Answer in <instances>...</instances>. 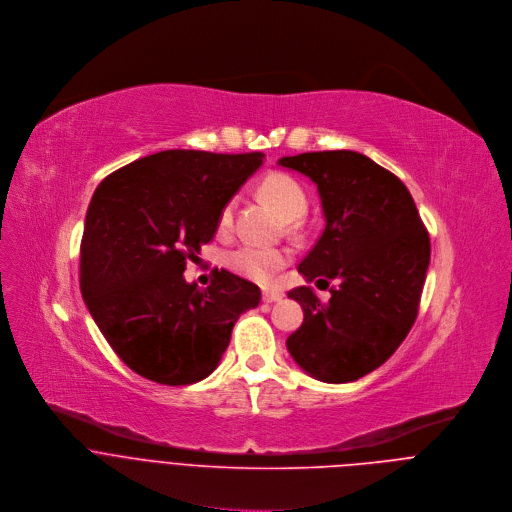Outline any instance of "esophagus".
<instances>
[{"mask_svg": "<svg viewBox=\"0 0 512 512\" xmlns=\"http://www.w3.org/2000/svg\"><path fill=\"white\" fill-rule=\"evenodd\" d=\"M262 300L264 302H278V300H282V292H276V290H266L264 294H262Z\"/></svg>", "mask_w": 512, "mask_h": 512, "instance_id": "34e87169", "label": "esophagus"}]
</instances>
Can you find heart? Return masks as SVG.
<instances>
[{"instance_id": "b5f03b06", "label": "heart", "mask_w": 512, "mask_h": 512, "mask_svg": "<svg viewBox=\"0 0 512 512\" xmlns=\"http://www.w3.org/2000/svg\"><path fill=\"white\" fill-rule=\"evenodd\" d=\"M262 195L272 203L284 220H298L309 208L302 185L286 173H270L260 183ZM236 199H228L218 216V230L228 234L234 226ZM288 262V254L276 248H262L254 244L240 246L226 256V264L232 272L250 278L254 282H270L272 276Z\"/></svg>"}]
</instances>
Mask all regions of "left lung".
Returning a JSON list of instances; mask_svg holds the SVG:
<instances>
[{"mask_svg": "<svg viewBox=\"0 0 512 512\" xmlns=\"http://www.w3.org/2000/svg\"><path fill=\"white\" fill-rule=\"evenodd\" d=\"M278 165L317 185L325 216V230L298 272L306 282H339L329 302L311 286L288 292L304 311L300 329L286 339L288 353L319 381H357L410 333L430 266V236L407 187L357 151L302 153Z\"/></svg>", "mask_w": 512, "mask_h": 512, "instance_id": "1", "label": "left lung"}]
</instances>
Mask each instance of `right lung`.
I'll use <instances>...</instances> for the list:
<instances>
[{"label": "right lung", "instance_id": "obj_1", "mask_svg": "<svg viewBox=\"0 0 512 512\" xmlns=\"http://www.w3.org/2000/svg\"><path fill=\"white\" fill-rule=\"evenodd\" d=\"M264 153L169 149L102 181L86 212L80 292L121 361L161 385L206 379L260 288L228 270L208 288L185 282V262L218 232L224 203Z\"/></svg>", "mask_w": 512, "mask_h": 512}]
</instances>
